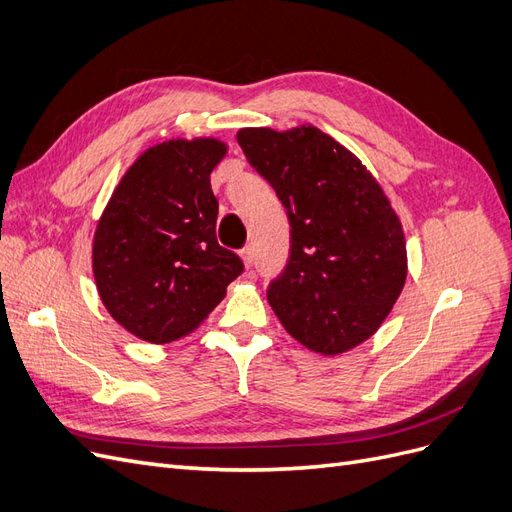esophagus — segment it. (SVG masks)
I'll return each mask as SVG.
<instances>
[{"label": "esophagus", "instance_id": "esophagus-1", "mask_svg": "<svg viewBox=\"0 0 512 512\" xmlns=\"http://www.w3.org/2000/svg\"><path fill=\"white\" fill-rule=\"evenodd\" d=\"M241 260H243L245 267H252L254 265V250H252L250 245L243 247V250H241Z\"/></svg>", "mask_w": 512, "mask_h": 512}]
</instances>
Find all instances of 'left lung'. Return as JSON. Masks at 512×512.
<instances>
[{
  "mask_svg": "<svg viewBox=\"0 0 512 512\" xmlns=\"http://www.w3.org/2000/svg\"><path fill=\"white\" fill-rule=\"evenodd\" d=\"M237 141L290 220V258L267 301L301 346L344 354L374 335L408 277L406 237L378 179L314 126L243 128Z\"/></svg>",
  "mask_w": 512,
  "mask_h": 512,
  "instance_id": "obj_1",
  "label": "left lung"
}]
</instances>
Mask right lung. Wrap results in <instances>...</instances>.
I'll return each instance as SVG.
<instances>
[{
  "label": "right lung",
  "instance_id": "add662e5",
  "mask_svg": "<svg viewBox=\"0 0 512 512\" xmlns=\"http://www.w3.org/2000/svg\"><path fill=\"white\" fill-rule=\"evenodd\" d=\"M228 153L213 136L145 149L100 215L91 269L106 312L149 344L196 331L243 262L218 243L211 173Z\"/></svg>",
  "mask_w": 512,
  "mask_h": 512
}]
</instances>
